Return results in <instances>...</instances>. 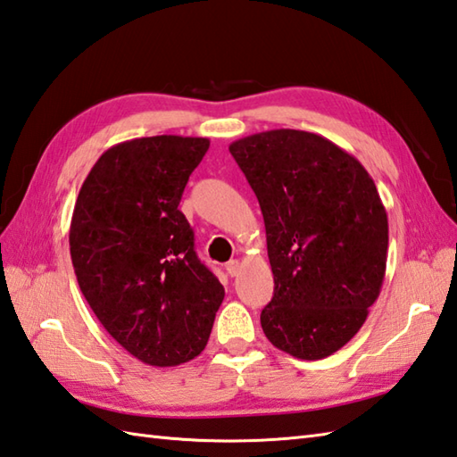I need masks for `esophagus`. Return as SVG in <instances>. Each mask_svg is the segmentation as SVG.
Returning <instances> with one entry per match:
<instances>
[{"instance_id":"34e87169","label":"esophagus","mask_w":457,"mask_h":457,"mask_svg":"<svg viewBox=\"0 0 457 457\" xmlns=\"http://www.w3.org/2000/svg\"><path fill=\"white\" fill-rule=\"evenodd\" d=\"M226 270H228L229 277H237L241 273V263L237 259H231L226 263Z\"/></svg>"}]
</instances>
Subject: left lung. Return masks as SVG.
Masks as SVG:
<instances>
[{
    "mask_svg": "<svg viewBox=\"0 0 457 457\" xmlns=\"http://www.w3.org/2000/svg\"><path fill=\"white\" fill-rule=\"evenodd\" d=\"M259 200L275 293L261 328L298 359L336 353L381 293L389 221L373 179L322 135L273 129L229 145Z\"/></svg>",
    "mask_w": 457,
    "mask_h": 457,
    "instance_id": "left-lung-1",
    "label": "left lung"
}]
</instances>
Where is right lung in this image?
I'll use <instances>...</instances> for the list:
<instances>
[{"mask_svg":"<svg viewBox=\"0 0 457 457\" xmlns=\"http://www.w3.org/2000/svg\"><path fill=\"white\" fill-rule=\"evenodd\" d=\"M208 147L180 135L118 143L76 198L68 241L82 295L105 332L147 365L200 355L226 295L179 210Z\"/></svg>","mask_w":457,"mask_h":457,"instance_id":"add662e5","label":"right lung"}]
</instances>
